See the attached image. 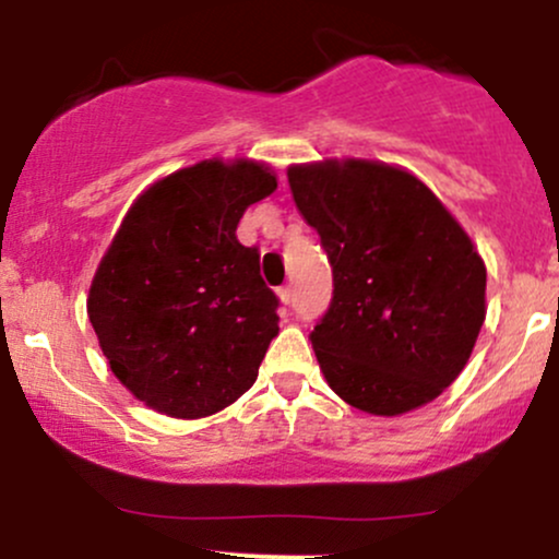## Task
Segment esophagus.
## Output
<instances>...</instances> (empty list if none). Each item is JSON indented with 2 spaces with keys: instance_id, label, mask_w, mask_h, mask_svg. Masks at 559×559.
I'll return each mask as SVG.
<instances>
[{
  "instance_id": "1",
  "label": "esophagus",
  "mask_w": 559,
  "mask_h": 559,
  "mask_svg": "<svg viewBox=\"0 0 559 559\" xmlns=\"http://www.w3.org/2000/svg\"><path fill=\"white\" fill-rule=\"evenodd\" d=\"M278 297H281V301H284V305H292V301H294V288L292 286H281L278 288Z\"/></svg>"
}]
</instances>
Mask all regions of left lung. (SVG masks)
I'll list each match as a JSON object with an SVG mask.
<instances>
[{"label": "left lung", "mask_w": 559, "mask_h": 559, "mask_svg": "<svg viewBox=\"0 0 559 559\" xmlns=\"http://www.w3.org/2000/svg\"><path fill=\"white\" fill-rule=\"evenodd\" d=\"M320 234L333 297L310 333L329 386L352 407L400 415L465 368L486 318V267L428 186L365 159L288 170Z\"/></svg>", "instance_id": "obj_1"}]
</instances>
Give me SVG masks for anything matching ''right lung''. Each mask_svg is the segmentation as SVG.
<instances>
[{
	"instance_id": "right-lung-1",
	"label": "right lung",
	"mask_w": 559,
	"mask_h": 559,
	"mask_svg": "<svg viewBox=\"0 0 559 559\" xmlns=\"http://www.w3.org/2000/svg\"><path fill=\"white\" fill-rule=\"evenodd\" d=\"M275 186L254 163L173 173L133 202L102 258L88 320L112 373L159 413L204 418L258 378L281 301L236 226Z\"/></svg>"
}]
</instances>
